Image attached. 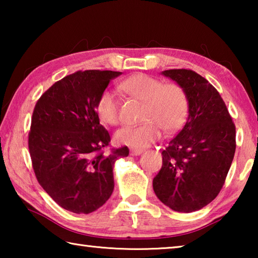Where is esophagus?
<instances>
[{"mask_svg": "<svg viewBox=\"0 0 258 258\" xmlns=\"http://www.w3.org/2000/svg\"><path fill=\"white\" fill-rule=\"evenodd\" d=\"M130 151H131V155H132V156H139L143 152L142 149H135V148H132V149H131Z\"/></svg>", "mask_w": 258, "mask_h": 258, "instance_id": "34e87169", "label": "esophagus"}]
</instances>
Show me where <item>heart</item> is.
I'll return each instance as SVG.
<instances>
[{
    "mask_svg": "<svg viewBox=\"0 0 258 258\" xmlns=\"http://www.w3.org/2000/svg\"><path fill=\"white\" fill-rule=\"evenodd\" d=\"M120 90L130 97L142 102L138 126H124L115 134L117 143L141 149L154 143L166 133L175 132L183 125L189 111V100L184 89L176 83L164 84L159 78L137 74L120 83ZM97 115L104 124L119 123V104L111 91L101 93L97 107Z\"/></svg>",
    "mask_w": 258,
    "mask_h": 258,
    "instance_id": "b5f03b06",
    "label": "heart"
}]
</instances>
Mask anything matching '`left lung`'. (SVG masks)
I'll return each instance as SVG.
<instances>
[{"label": "left lung", "instance_id": "left-lung-1", "mask_svg": "<svg viewBox=\"0 0 258 258\" xmlns=\"http://www.w3.org/2000/svg\"><path fill=\"white\" fill-rule=\"evenodd\" d=\"M161 74L184 89L189 116L161 152L163 166L152 186L173 211L196 212L213 202L224 184L235 152V126L223 99L206 78L190 69Z\"/></svg>", "mask_w": 258, "mask_h": 258}]
</instances>
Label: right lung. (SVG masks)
I'll use <instances>...</instances> for the list:
<instances>
[{"label":"right lung","instance_id":"right-lung-1","mask_svg":"<svg viewBox=\"0 0 258 258\" xmlns=\"http://www.w3.org/2000/svg\"><path fill=\"white\" fill-rule=\"evenodd\" d=\"M120 72H76L55 82L34 108L28 148L35 175L54 202L76 214L97 211L113 190V164L128 148L102 149L110 135L97 102Z\"/></svg>","mask_w":258,"mask_h":258}]
</instances>
